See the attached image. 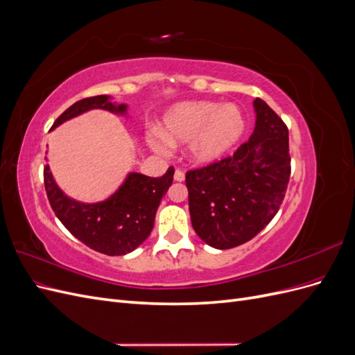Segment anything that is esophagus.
Listing matches in <instances>:
<instances>
[{"mask_svg":"<svg viewBox=\"0 0 355 355\" xmlns=\"http://www.w3.org/2000/svg\"><path fill=\"white\" fill-rule=\"evenodd\" d=\"M175 180L176 182H184L185 180V173L180 168H176V171H175Z\"/></svg>","mask_w":355,"mask_h":355,"instance_id":"esophagus-1","label":"esophagus"}]
</instances>
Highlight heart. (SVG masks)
<instances>
[{
    "label": "heart",
    "instance_id": "obj_1",
    "mask_svg": "<svg viewBox=\"0 0 355 355\" xmlns=\"http://www.w3.org/2000/svg\"><path fill=\"white\" fill-rule=\"evenodd\" d=\"M244 130L245 118L237 105L182 102L171 106L161 120L159 135L163 139L149 136L148 142L159 153L166 151L165 141L173 146L189 144V157L196 163L211 164L240 142Z\"/></svg>",
    "mask_w": 355,
    "mask_h": 355
}]
</instances>
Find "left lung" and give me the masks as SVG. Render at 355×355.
I'll return each mask as SVG.
<instances>
[{"mask_svg": "<svg viewBox=\"0 0 355 355\" xmlns=\"http://www.w3.org/2000/svg\"><path fill=\"white\" fill-rule=\"evenodd\" d=\"M253 106L249 141L232 157L187 171L192 228L219 250L247 243L272 220L290 179L287 125L262 99Z\"/></svg>", "mask_w": 355, "mask_h": 355, "instance_id": "obj_1", "label": "left lung"}]
</instances>
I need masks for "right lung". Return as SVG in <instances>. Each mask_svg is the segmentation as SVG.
<instances>
[{"label": "right lung", "instance_id": "right-lung-1", "mask_svg": "<svg viewBox=\"0 0 355 355\" xmlns=\"http://www.w3.org/2000/svg\"><path fill=\"white\" fill-rule=\"evenodd\" d=\"M90 110L124 115L127 105H116L105 94L81 99L58 118L51 130ZM173 167H168L161 178L128 173L115 194L105 201L92 204L80 202L63 194L49 166L44 167V187L53 211L75 239L99 253L121 256L133 252L149 237L157 209L173 182Z\"/></svg>", "mask_w": 355, "mask_h": 355}]
</instances>
